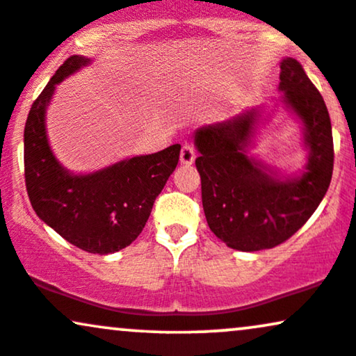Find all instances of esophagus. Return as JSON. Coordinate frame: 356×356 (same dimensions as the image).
Listing matches in <instances>:
<instances>
[{"label":"esophagus","mask_w":356,"mask_h":356,"mask_svg":"<svg viewBox=\"0 0 356 356\" xmlns=\"http://www.w3.org/2000/svg\"><path fill=\"white\" fill-rule=\"evenodd\" d=\"M195 158H196V152L193 146L188 143L183 145L181 152H179V161H181V165H193Z\"/></svg>","instance_id":"esophagus-1"}]
</instances>
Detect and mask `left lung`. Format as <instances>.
Listing matches in <instances>:
<instances>
[{"label": "left lung", "instance_id": "left-lung-1", "mask_svg": "<svg viewBox=\"0 0 356 356\" xmlns=\"http://www.w3.org/2000/svg\"><path fill=\"white\" fill-rule=\"evenodd\" d=\"M285 104L302 124L307 165L293 175L250 154L265 106L246 110L195 131L202 202L208 227L240 252L273 248L307 223L327 193L333 173L332 121L323 98L293 58L280 63Z\"/></svg>", "mask_w": 356, "mask_h": 356}]
</instances>
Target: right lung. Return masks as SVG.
<instances>
[{"mask_svg":"<svg viewBox=\"0 0 356 356\" xmlns=\"http://www.w3.org/2000/svg\"><path fill=\"white\" fill-rule=\"evenodd\" d=\"M90 63L79 54L68 58L33 103L24 127V179L40 220L88 253L110 254L143 232L154 200L177 168L181 146L127 158L93 173L66 170L49 146L46 110L56 85Z\"/></svg>","mask_w":356,"mask_h":356,"instance_id":"add662e5","label":"right lung"}]
</instances>
